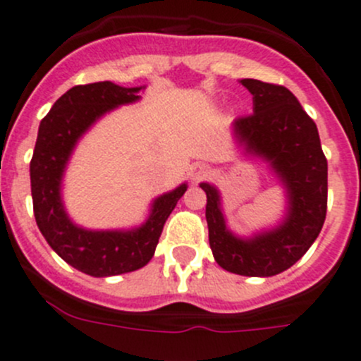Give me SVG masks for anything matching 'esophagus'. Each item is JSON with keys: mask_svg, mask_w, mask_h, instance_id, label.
<instances>
[{"mask_svg": "<svg viewBox=\"0 0 361 361\" xmlns=\"http://www.w3.org/2000/svg\"><path fill=\"white\" fill-rule=\"evenodd\" d=\"M207 172H209V169H207L205 165H195V166H192V170H191L192 180L202 179V177L207 176Z\"/></svg>", "mask_w": 361, "mask_h": 361, "instance_id": "1", "label": "esophagus"}]
</instances>
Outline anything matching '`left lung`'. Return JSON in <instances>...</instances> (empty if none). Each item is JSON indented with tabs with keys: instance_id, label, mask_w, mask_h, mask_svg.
Returning <instances> with one entry per match:
<instances>
[{
	"instance_id": "8db88e82",
	"label": "left lung",
	"mask_w": 361,
	"mask_h": 361,
	"mask_svg": "<svg viewBox=\"0 0 361 361\" xmlns=\"http://www.w3.org/2000/svg\"><path fill=\"white\" fill-rule=\"evenodd\" d=\"M240 84L252 94V114L235 119V137L279 176L288 214L274 230L238 238L226 228L217 189L207 182L200 188L207 192L209 244L217 265L238 276L270 277L293 267L319 235L326 217L328 163L316 123L290 89L255 78Z\"/></svg>"
}]
</instances>
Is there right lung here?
<instances>
[{
  "label": "right lung",
  "mask_w": 361,
  "mask_h": 361,
  "mask_svg": "<svg viewBox=\"0 0 361 361\" xmlns=\"http://www.w3.org/2000/svg\"><path fill=\"white\" fill-rule=\"evenodd\" d=\"M142 87L112 82L75 85L42 119L30 163L35 219L45 240L73 269L92 277H109L142 269L154 256L166 219L188 185L154 200L151 216L135 230L92 231L70 221L61 200V180L78 138L112 109L137 102Z\"/></svg>",
  "instance_id": "right-lung-1"
}]
</instances>
